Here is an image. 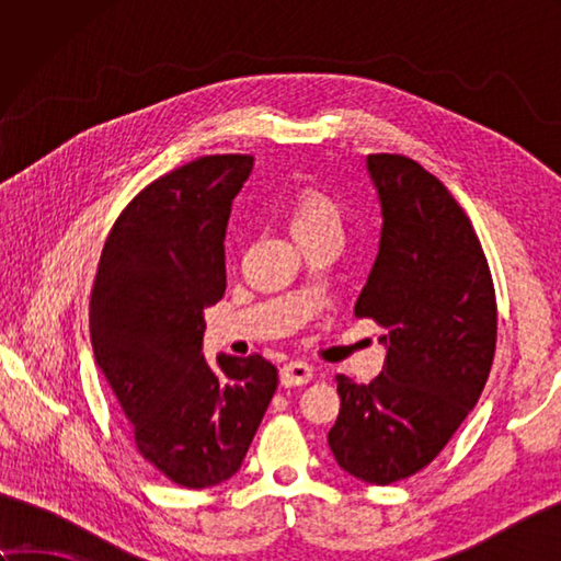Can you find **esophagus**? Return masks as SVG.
I'll list each match as a JSON object with an SVG mask.
<instances>
[{"mask_svg":"<svg viewBox=\"0 0 561 561\" xmlns=\"http://www.w3.org/2000/svg\"><path fill=\"white\" fill-rule=\"evenodd\" d=\"M313 378V366L306 362H289L282 366L279 371V380L284 388H294V386H304L308 380Z\"/></svg>","mask_w":561,"mask_h":561,"instance_id":"obj_1","label":"esophagus"}]
</instances>
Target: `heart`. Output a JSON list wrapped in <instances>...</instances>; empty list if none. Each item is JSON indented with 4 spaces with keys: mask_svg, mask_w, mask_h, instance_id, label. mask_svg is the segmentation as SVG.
I'll list each match as a JSON object with an SVG mask.
<instances>
[{
    "mask_svg": "<svg viewBox=\"0 0 561 561\" xmlns=\"http://www.w3.org/2000/svg\"><path fill=\"white\" fill-rule=\"evenodd\" d=\"M291 233H304L313 229H323V226H337L340 229V214L337 207L320 193V190L308 187L296 197L291 207Z\"/></svg>",
    "mask_w": 561,
    "mask_h": 561,
    "instance_id": "obj_1",
    "label": "heart"
}]
</instances>
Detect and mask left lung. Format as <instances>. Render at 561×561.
Wrapping results in <instances>:
<instances>
[{"label": "left lung", "instance_id": "left-lung-1", "mask_svg": "<svg viewBox=\"0 0 561 561\" xmlns=\"http://www.w3.org/2000/svg\"><path fill=\"white\" fill-rule=\"evenodd\" d=\"M366 171L383 226L354 316L386 328V362L368 386L335 378L328 444L356 480L390 484L426 468L480 400L496 299L478 233L438 178L398 153H371Z\"/></svg>", "mask_w": 561, "mask_h": 561}]
</instances>
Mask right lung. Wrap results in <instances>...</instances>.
Returning a JSON list of instances; mask_svg holds the SVG:
<instances>
[{
  "instance_id": "right-lung-1",
  "label": "right lung",
  "mask_w": 561,
  "mask_h": 561,
  "mask_svg": "<svg viewBox=\"0 0 561 561\" xmlns=\"http://www.w3.org/2000/svg\"><path fill=\"white\" fill-rule=\"evenodd\" d=\"M253 157L226 153L161 175L103 245L89 328L93 356L133 424L137 450L171 482L233 478L277 390L260 354H202L205 308L226 291L224 238Z\"/></svg>"
}]
</instances>
